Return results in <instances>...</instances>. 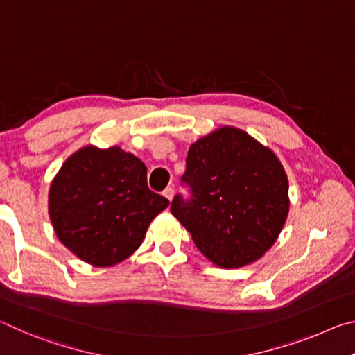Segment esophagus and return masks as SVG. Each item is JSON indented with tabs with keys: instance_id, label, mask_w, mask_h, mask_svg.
I'll list each match as a JSON object with an SVG mask.
<instances>
[{
	"instance_id": "obj_1",
	"label": "esophagus",
	"mask_w": 355,
	"mask_h": 355,
	"mask_svg": "<svg viewBox=\"0 0 355 355\" xmlns=\"http://www.w3.org/2000/svg\"><path fill=\"white\" fill-rule=\"evenodd\" d=\"M163 194H164V197H166L167 200H172L173 199V189L172 188H166Z\"/></svg>"
}]
</instances>
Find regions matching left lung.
<instances>
[{
	"mask_svg": "<svg viewBox=\"0 0 355 355\" xmlns=\"http://www.w3.org/2000/svg\"><path fill=\"white\" fill-rule=\"evenodd\" d=\"M183 180L192 199L177 196L172 214L216 266H248L277 241L290 211L286 172L244 130L224 125L192 142Z\"/></svg>",
	"mask_w": 355,
	"mask_h": 355,
	"instance_id": "1",
	"label": "left lung"
}]
</instances>
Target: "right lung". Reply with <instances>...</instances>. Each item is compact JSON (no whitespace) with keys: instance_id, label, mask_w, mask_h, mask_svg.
I'll use <instances>...</instances> for the list:
<instances>
[{"instance_id":"obj_1","label":"right lung","mask_w":355,"mask_h":355,"mask_svg":"<svg viewBox=\"0 0 355 355\" xmlns=\"http://www.w3.org/2000/svg\"><path fill=\"white\" fill-rule=\"evenodd\" d=\"M169 207L147 186V167L122 147L84 146L64 161L48 191V214L71 254L110 268L139 249L147 228Z\"/></svg>"}]
</instances>
